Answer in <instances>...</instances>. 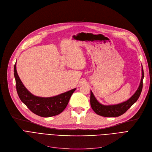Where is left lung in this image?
Returning <instances> with one entry per match:
<instances>
[{
  "label": "left lung",
  "mask_w": 152,
  "mask_h": 152,
  "mask_svg": "<svg viewBox=\"0 0 152 152\" xmlns=\"http://www.w3.org/2000/svg\"><path fill=\"white\" fill-rule=\"evenodd\" d=\"M143 77H144V75H143V69L142 68V78L137 90L129 99L119 104L111 105H102L97 101L92 92L91 91V106L94 112L100 116L104 117H117L124 114L134 103L137 102L140 97L143 87Z\"/></svg>",
  "instance_id": "left-lung-1"
}]
</instances>
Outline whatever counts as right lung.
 Here are the masks:
<instances>
[{"label":"right lung","mask_w":152,"mask_h":152,"mask_svg":"<svg viewBox=\"0 0 152 152\" xmlns=\"http://www.w3.org/2000/svg\"><path fill=\"white\" fill-rule=\"evenodd\" d=\"M16 63L14 66L16 87L18 96L24 104L32 112L42 117H51L61 113L66 107L76 88L51 97L35 96L27 90L20 80L16 68Z\"/></svg>","instance_id":"obj_1"}]
</instances>
